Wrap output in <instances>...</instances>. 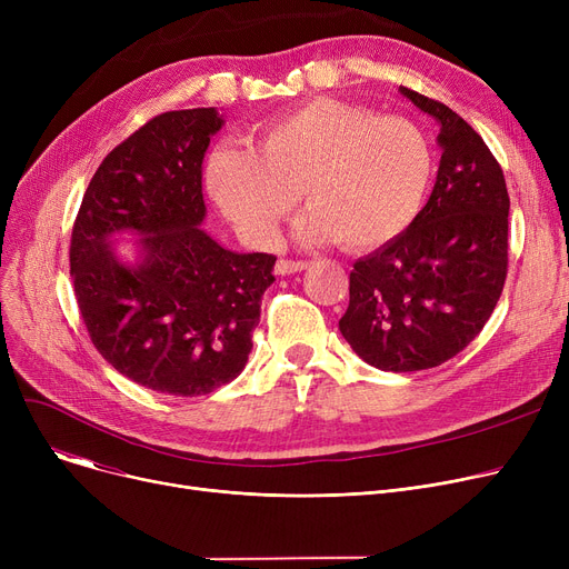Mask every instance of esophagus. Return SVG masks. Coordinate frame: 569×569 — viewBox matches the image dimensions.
Masks as SVG:
<instances>
[{"label":"esophagus","instance_id":"1","mask_svg":"<svg viewBox=\"0 0 569 569\" xmlns=\"http://www.w3.org/2000/svg\"><path fill=\"white\" fill-rule=\"evenodd\" d=\"M307 267H309L307 260H279L277 267H274V272L279 277H286V274H295V272H305Z\"/></svg>","mask_w":569,"mask_h":569}]
</instances>
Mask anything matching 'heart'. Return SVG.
I'll use <instances>...</instances> for the list:
<instances>
[{"label": "heart", "instance_id": "b5f03b06", "mask_svg": "<svg viewBox=\"0 0 569 569\" xmlns=\"http://www.w3.org/2000/svg\"><path fill=\"white\" fill-rule=\"evenodd\" d=\"M204 174L221 212L253 242H274L302 191L311 204L297 221L302 242L337 237L341 247L367 249L420 212L433 149L406 117L316 99L264 122L256 149L219 144Z\"/></svg>", "mask_w": 569, "mask_h": 569}]
</instances>
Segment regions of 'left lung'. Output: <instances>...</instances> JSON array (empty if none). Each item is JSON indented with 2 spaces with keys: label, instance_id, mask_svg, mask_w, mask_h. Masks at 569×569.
Wrapping results in <instances>:
<instances>
[{
  "label": "left lung",
  "instance_id": "8db88e82",
  "mask_svg": "<svg viewBox=\"0 0 569 569\" xmlns=\"http://www.w3.org/2000/svg\"><path fill=\"white\" fill-rule=\"evenodd\" d=\"M438 124L433 191L412 223L355 262L339 330L380 371L452 360L493 313L507 274L505 177L485 140L452 110L399 87Z\"/></svg>",
  "mask_w": 569,
  "mask_h": 569
}]
</instances>
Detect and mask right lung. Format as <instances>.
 <instances>
[{
	"instance_id": "1",
	"label": "right lung",
	"mask_w": 569,
	"mask_h": 569,
	"mask_svg": "<svg viewBox=\"0 0 569 569\" xmlns=\"http://www.w3.org/2000/svg\"><path fill=\"white\" fill-rule=\"evenodd\" d=\"M217 108L154 117L103 159L71 234L76 300L103 360L133 382L200 397L234 380L253 348L269 253H237L202 230V161ZM134 242L127 259L116 253Z\"/></svg>"
}]
</instances>
